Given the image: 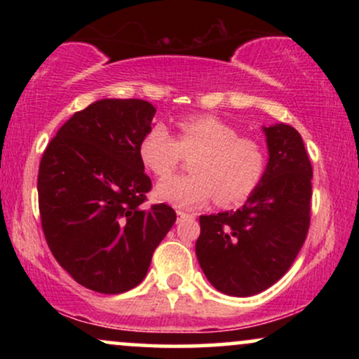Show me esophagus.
Returning <instances> with one entry per match:
<instances>
[{
  "instance_id": "34e87169",
  "label": "esophagus",
  "mask_w": 359,
  "mask_h": 359,
  "mask_svg": "<svg viewBox=\"0 0 359 359\" xmlns=\"http://www.w3.org/2000/svg\"><path fill=\"white\" fill-rule=\"evenodd\" d=\"M187 217H194L192 214H187L184 211H177V221H182V219H187Z\"/></svg>"
}]
</instances>
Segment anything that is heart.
I'll return each mask as SVG.
<instances>
[{"mask_svg":"<svg viewBox=\"0 0 359 359\" xmlns=\"http://www.w3.org/2000/svg\"><path fill=\"white\" fill-rule=\"evenodd\" d=\"M177 140L160 123L143 135L138 145L142 165L158 179L179 167L184 155L192 156L191 175L172 177L156 185V199L179 209H194L216 197L217 204L245 203L257 191L266 168V155L255 140L209 114L177 123Z\"/></svg>","mask_w":359,"mask_h":359,"instance_id":"heart-1","label":"heart"}]
</instances>
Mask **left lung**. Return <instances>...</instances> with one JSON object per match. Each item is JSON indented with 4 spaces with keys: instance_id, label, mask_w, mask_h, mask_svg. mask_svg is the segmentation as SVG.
<instances>
[{
    "instance_id": "1",
    "label": "left lung",
    "mask_w": 359,
    "mask_h": 359,
    "mask_svg": "<svg viewBox=\"0 0 359 359\" xmlns=\"http://www.w3.org/2000/svg\"><path fill=\"white\" fill-rule=\"evenodd\" d=\"M269 163L258 189L238 211L201 216L196 255L216 290L250 297L290 269L311 222L312 165L295 128L263 126Z\"/></svg>"
}]
</instances>
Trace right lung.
I'll return each mask as SVG.
<instances>
[{
	"label": "right lung",
	"instance_id": "add662e5",
	"mask_svg": "<svg viewBox=\"0 0 359 359\" xmlns=\"http://www.w3.org/2000/svg\"><path fill=\"white\" fill-rule=\"evenodd\" d=\"M156 109L143 100H100L65 121L39 168L45 240L82 287L123 294L145 278L177 219L167 204L143 209L151 189L138 156Z\"/></svg>",
	"mask_w": 359,
	"mask_h": 359
}]
</instances>
